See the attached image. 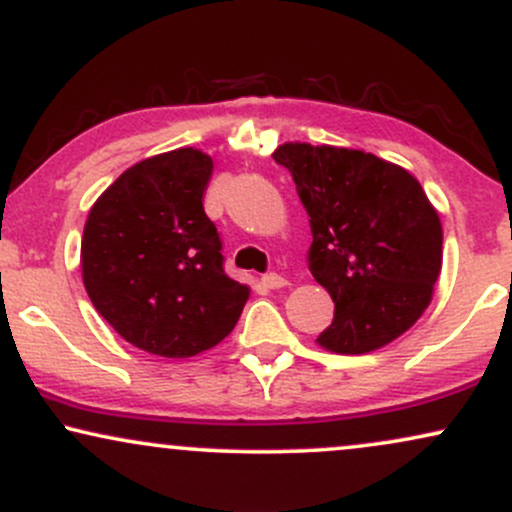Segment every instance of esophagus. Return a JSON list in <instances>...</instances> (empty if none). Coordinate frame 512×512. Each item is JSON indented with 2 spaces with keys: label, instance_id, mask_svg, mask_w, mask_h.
<instances>
[{
  "label": "esophagus",
  "instance_id": "34e87169",
  "mask_svg": "<svg viewBox=\"0 0 512 512\" xmlns=\"http://www.w3.org/2000/svg\"><path fill=\"white\" fill-rule=\"evenodd\" d=\"M262 284L267 286V289H284V286L289 284V281H286L281 274H264L262 276Z\"/></svg>",
  "mask_w": 512,
  "mask_h": 512
}]
</instances>
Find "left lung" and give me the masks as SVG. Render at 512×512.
<instances>
[{
  "mask_svg": "<svg viewBox=\"0 0 512 512\" xmlns=\"http://www.w3.org/2000/svg\"><path fill=\"white\" fill-rule=\"evenodd\" d=\"M308 211L310 274L334 301L317 346L342 356L383 349L424 315L443 267V226L421 182L397 163L344 146L286 142Z\"/></svg>",
  "mask_w": 512,
  "mask_h": 512,
  "instance_id": "obj_1",
  "label": "left lung"
}]
</instances>
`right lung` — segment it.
<instances>
[{"label": "right lung", "instance_id": "1", "mask_svg": "<svg viewBox=\"0 0 512 512\" xmlns=\"http://www.w3.org/2000/svg\"><path fill=\"white\" fill-rule=\"evenodd\" d=\"M214 170L195 146L134 163L93 202L81 279L125 342L166 358L197 356L236 327L250 286L223 274L202 197Z\"/></svg>", "mask_w": 512, "mask_h": 512}]
</instances>
